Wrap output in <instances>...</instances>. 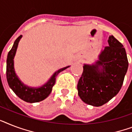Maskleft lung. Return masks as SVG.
<instances>
[{
    "label": "left lung",
    "instance_id": "8db88e82",
    "mask_svg": "<svg viewBox=\"0 0 132 132\" xmlns=\"http://www.w3.org/2000/svg\"><path fill=\"white\" fill-rule=\"evenodd\" d=\"M105 47L92 64H84L77 85L78 94L85 103L100 106L111 100L121 88L128 68L125 48L111 35Z\"/></svg>",
    "mask_w": 132,
    "mask_h": 132
}]
</instances>
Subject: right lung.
Returning a JSON list of instances; mask_svg holds the SVG:
<instances>
[{
  "mask_svg": "<svg viewBox=\"0 0 132 132\" xmlns=\"http://www.w3.org/2000/svg\"><path fill=\"white\" fill-rule=\"evenodd\" d=\"M22 35H20L15 42L7 55V80L9 86L15 94L23 101L29 103H35L43 100L51 94L53 86L55 85L56 77L60 72L63 71L70 66L59 69L55 72L51 78L42 86L38 87H29L25 85L16 75L14 68V57L15 55L18 44Z\"/></svg>",
  "mask_w": 132,
  "mask_h": 132,
  "instance_id": "add662e5",
  "label": "right lung"
}]
</instances>
